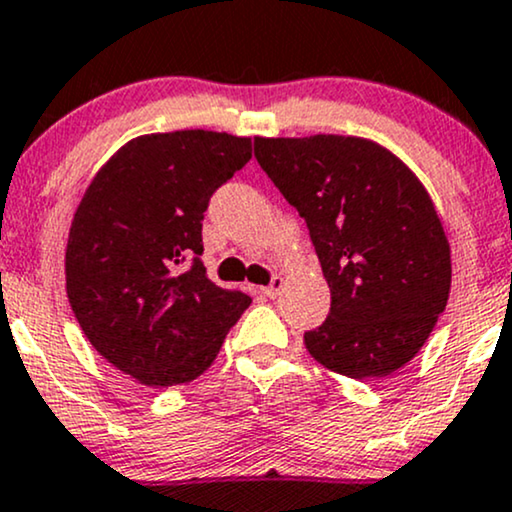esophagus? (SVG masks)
I'll return each instance as SVG.
<instances>
[{
    "label": "esophagus",
    "instance_id": "obj_1",
    "mask_svg": "<svg viewBox=\"0 0 512 512\" xmlns=\"http://www.w3.org/2000/svg\"><path fill=\"white\" fill-rule=\"evenodd\" d=\"M283 283H286V279H283V276H274L272 283L262 288V295H267V298H276V295L283 291Z\"/></svg>",
    "mask_w": 512,
    "mask_h": 512
}]
</instances>
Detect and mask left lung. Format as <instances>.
Instances as JSON below:
<instances>
[{"label":"left lung","instance_id":"left-lung-1","mask_svg":"<svg viewBox=\"0 0 512 512\" xmlns=\"http://www.w3.org/2000/svg\"><path fill=\"white\" fill-rule=\"evenodd\" d=\"M255 157L300 217L331 291L305 334L319 365L389 377L420 353L451 293V243L415 171L377 140L255 138Z\"/></svg>","mask_w":512,"mask_h":512}]
</instances>
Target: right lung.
<instances>
[{
	"label": "right lung",
	"mask_w": 512,
	"mask_h": 512,
	"mask_svg": "<svg viewBox=\"0 0 512 512\" xmlns=\"http://www.w3.org/2000/svg\"><path fill=\"white\" fill-rule=\"evenodd\" d=\"M252 157V140L188 128L121 145L73 214L66 295L92 348L152 389L188 384L217 357L250 298L197 260L209 197Z\"/></svg>",
	"instance_id": "obj_1"
}]
</instances>
